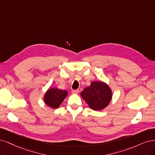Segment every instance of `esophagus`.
<instances>
[{
	"label": "esophagus",
	"instance_id": "1",
	"mask_svg": "<svg viewBox=\"0 0 155 155\" xmlns=\"http://www.w3.org/2000/svg\"><path fill=\"white\" fill-rule=\"evenodd\" d=\"M79 93L78 90H72L71 91V93L72 94H78Z\"/></svg>",
	"mask_w": 155,
	"mask_h": 155
}]
</instances>
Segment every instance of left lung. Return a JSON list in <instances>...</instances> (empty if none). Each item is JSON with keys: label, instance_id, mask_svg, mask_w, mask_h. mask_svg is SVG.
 Masks as SVG:
<instances>
[{"label": "left lung", "instance_id": "left-lung-1", "mask_svg": "<svg viewBox=\"0 0 155 155\" xmlns=\"http://www.w3.org/2000/svg\"><path fill=\"white\" fill-rule=\"evenodd\" d=\"M81 96L94 110L104 109L109 104L112 92L108 85L101 82H93L81 92Z\"/></svg>", "mask_w": 155, "mask_h": 155}]
</instances>
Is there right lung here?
I'll return each instance as SVG.
<instances>
[{
    "mask_svg": "<svg viewBox=\"0 0 155 155\" xmlns=\"http://www.w3.org/2000/svg\"><path fill=\"white\" fill-rule=\"evenodd\" d=\"M67 95L66 91L54 88L49 89L45 95L44 100L48 106L52 108H56L59 107Z\"/></svg>",
    "mask_w": 155,
    "mask_h": 155,
    "instance_id": "obj_1",
    "label": "right lung"
}]
</instances>
